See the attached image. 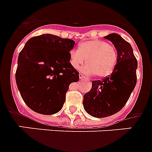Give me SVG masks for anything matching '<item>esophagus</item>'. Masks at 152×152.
Masks as SVG:
<instances>
[{
	"label": "esophagus",
	"mask_w": 152,
	"mask_h": 152,
	"mask_svg": "<svg viewBox=\"0 0 152 152\" xmlns=\"http://www.w3.org/2000/svg\"><path fill=\"white\" fill-rule=\"evenodd\" d=\"M85 77H85L83 75H82V74H79V78H80V79H84Z\"/></svg>",
	"instance_id": "1"
}]
</instances>
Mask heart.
<instances>
[{
  "label": "heart",
  "instance_id": "b5f03b06",
  "mask_svg": "<svg viewBox=\"0 0 152 152\" xmlns=\"http://www.w3.org/2000/svg\"><path fill=\"white\" fill-rule=\"evenodd\" d=\"M70 66L78 69L86 62L81 70L84 74L99 77H107L112 73L117 63V52L107 42L93 40L82 42L78 50L71 51L69 54Z\"/></svg>",
  "mask_w": 152,
  "mask_h": 152
}]
</instances>
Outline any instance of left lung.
I'll list each match as a JSON object with an SVG mask.
<instances>
[{
	"mask_svg": "<svg viewBox=\"0 0 152 152\" xmlns=\"http://www.w3.org/2000/svg\"><path fill=\"white\" fill-rule=\"evenodd\" d=\"M104 38L116 48L117 63L111 75L102 81H93L92 88L84 95V109L95 118L108 117L122 110L137 84V60L130 44L118 34Z\"/></svg>",
	"mask_w": 152,
	"mask_h": 152,
	"instance_id": "left-lung-1",
	"label": "left lung"
}]
</instances>
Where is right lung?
Returning a JSON list of instances; mask_svg holds the SVG:
<instances>
[{"label":"right lung","instance_id":"right-lung-1","mask_svg":"<svg viewBox=\"0 0 152 152\" xmlns=\"http://www.w3.org/2000/svg\"><path fill=\"white\" fill-rule=\"evenodd\" d=\"M73 40L50 34L31 37L18 57L15 81L25 104L42 115L59 112L72 82L79 73L70 66Z\"/></svg>","mask_w":152,"mask_h":152}]
</instances>
